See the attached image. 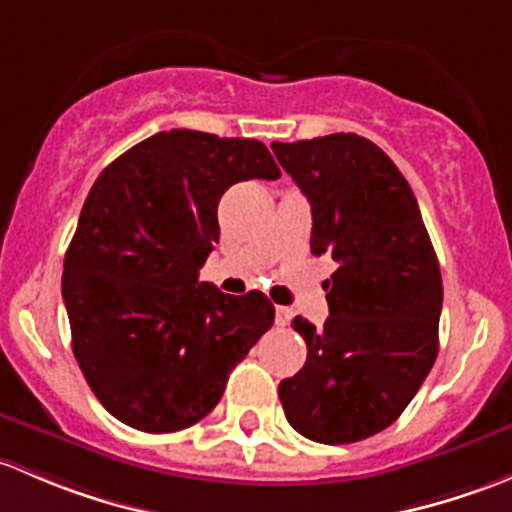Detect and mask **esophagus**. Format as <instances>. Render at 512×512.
I'll use <instances>...</instances> for the list:
<instances>
[{
  "label": "esophagus",
  "instance_id": "34e87169",
  "mask_svg": "<svg viewBox=\"0 0 512 512\" xmlns=\"http://www.w3.org/2000/svg\"><path fill=\"white\" fill-rule=\"evenodd\" d=\"M291 318H293V310L291 308H283V305H278V308H276V325L286 328V325L291 323Z\"/></svg>",
  "mask_w": 512,
  "mask_h": 512
}]
</instances>
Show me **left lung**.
<instances>
[{
    "label": "left lung",
    "mask_w": 512,
    "mask_h": 512,
    "mask_svg": "<svg viewBox=\"0 0 512 512\" xmlns=\"http://www.w3.org/2000/svg\"><path fill=\"white\" fill-rule=\"evenodd\" d=\"M271 147L310 202V251L337 263L323 328L293 320L308 360L278 397L305 439L352 444L394 424L434 367L439 261L412 187L374 142L335 133Z\"/></svg>",
    "instance_id": "obj_1"
}]
</instances>
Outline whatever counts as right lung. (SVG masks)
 Masks as SVG:
<instances>
[{"label": "right lung", "mask_w": 512, "mask_h": 512, "mask_svg": "<svg viewBox=\"0 0 512 512\" xmlns=\"http://www.w3.org/2000/svg\"><path fill=\"white\" fill-rule=\"evenodd\" d=\"M266 145L170 130L110 162L63 258L73 355L98 402L147 434L187 429L219 404L231 370L273 325L263 293L199 283L219 241V199L278 179Z\"/></svg>", "instance_id": "1"}]
</instances>
